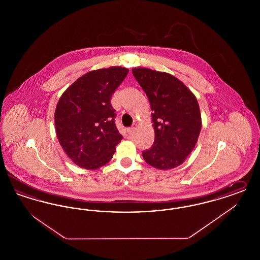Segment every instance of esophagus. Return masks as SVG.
<instances>
[{
	"label": "esophagus",
	"instance_id": "obj_1",
	"mask_svg": "<svg viewBox=\"0 0 260 260\" xmlns=\"http://www.w3.org/2000/svg\"><path fill=\"white\" fill-rule=\"evenodd\" d=\"M135 129H136V125L134 124L132 127L127 128V134H128V135H132V134L134 133V131H135Z\"/></svg>",
	"mask_w": 260,
	"mask_h": 260
}]
</instances>
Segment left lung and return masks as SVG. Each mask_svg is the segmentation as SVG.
I'll use <instances>...</instances> for the list:
<instances>
[{
  "mask_svg": "<svg viewBox=\"0 0 260 260\" xmlns=\"http://www.w3.org/2000/svg\"><path fill=\"white\" fill-rule=\"evenodd\" d=\"M133 75L150 102L155 140L142 151L150 166L171 170L180 166L195 147L202 127L196 96L174 76L148 68H135Z\"/></svg>",
  "mask_w": 260,
  "mask_h": 260,
  "instance_id": "left-lung-1",
  "label": "left lung"
}]
</instances>
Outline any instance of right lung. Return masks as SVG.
I'll return each mask as SVG.
<instances>
[{"label":"right lung","mask_w":260,"mask_h":260,"mask_svg":"<svg viewBox=\"0 0 260 260\" xmlns=\"http://www.w3.org/2000/svg\"><path fill=\"white\" fill-rule=\"evenodd\" d=\"M127 73L119 66L90 71L59 99L54 113L56 136L77 166L96 170L111 160L123 136L115 124L110 100Z\"/></svg>","instance_id":"add662e5"}]
</instances>
